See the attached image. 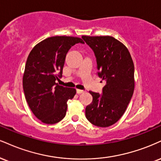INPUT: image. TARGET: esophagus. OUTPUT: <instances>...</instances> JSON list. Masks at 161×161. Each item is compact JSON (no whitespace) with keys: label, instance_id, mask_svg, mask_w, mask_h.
Segmentation results:
<instances>
[{"label":"esophagus","instance_id":"esophagus-1","mask_svg":"<svg viewBox=\"0 0 161 161\" xmlns=\"http://www.w3.org/2000/svg\"><path fill=\"white\" fill-rule=\"evenodd\" d=\"M76 92H77V94H82V93H84V92H85V91H83V90H80V89H77V90H76Z\"/></svg>","mask_w":161,"mask_h":161}]
</instances>
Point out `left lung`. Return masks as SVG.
Returning <instances> with one entry per match:
<instances>
[{
  "instance_id": "obj_1",
  "label": "left lung",
  "mask_w": 161,
  "mask_h": 161,
  "mask_svg": "<svg viewBox=\"0 0 161 161\" xmlns=\"http://www.w3.org/2000/svg\"><path fill=\"white\" fill-rule=\"evenodd\" d=\"M95 55L98 75L106 85L103 94L89 92L93 101L86 106L92 125L107 127L124 115L134 91V64L127 48L110 36H82Z\"/></svg>"
}]
</instances>
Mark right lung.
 <instances>
[{
	"label": "right lung",
	"instance_id": "obj_1",
	"mask_svg": "<svg viewBox=\"0 0 161 161\" xmlns=\"http://www.w3.org/2000/svg\"><path fill=\"white\" fill-rule=\"evenodd\" d=\"M79 37L55 36L46 38L33 48L25 64L23 89L25 99L34 115L42 123L52 125L65 117L67 100L76 90L58 85L69 49Z\"/></svg>",
	"mask_w": 161,
	"mask_h": 161
}]
</instances>
